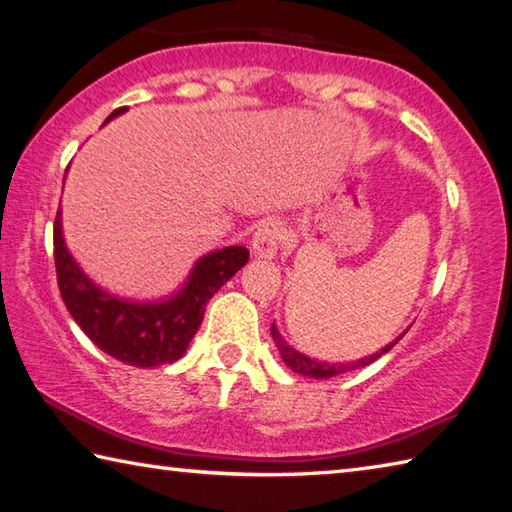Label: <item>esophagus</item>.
I'll list each match as a JSON object with an SVG mask.
<instances>
[{"label":"esophagus","mask_w":512,"mask_h":512,"mask_svg":"<svg viewBox=\"0 0 512 512\" xmlns=\"http://www.w3.org/2000/svg\"><path fill=\"white\" fill-rule=\"evenodd\" d=\"M283 238H285L283 223L274 221V218H267V221H263L256 227V232L252 236L254 256L271 260L278 254V247L283 243Z\"/></svg>","instance_id":"obj_1"}]
</instances>
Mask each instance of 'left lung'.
Wrapping results in <instances>:
<instances>
[{
    "instance_id": "obj_1",
    "label": "left lung",
    "mask_w": 512,
    "mask_h": 512,
    "mask_svg": "<svg viewBox=\"0 0 512 512\" xmlns=\"http://www.w3.org/2000/svg\"><path fill=\"white\" fill-rule=\"evenodd\" d=\"M406 333V331H404ZM404 333H400L398 338L391 340L389 344H384V347L380 351L371 353V356H364L360 360H351V362H327V360H318V358H309L305 356V353L298 351L291 347V344L283 338V333L278 331L276 322H271V338H274L276 347H278V353L280 358H283V362L287 364V367L294 371V373H300V375H307V378H316V380H329L333 378V375H340V373H347V371H353V369H360V367H367V364L375 362L380 356H384V353L391 351L395 344H398V340H402Z\"/></svg>"
}]
</instances>
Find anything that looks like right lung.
Masks as SVG:
<instances>
[{"instance_id":"obj_1","label":"right lung","mask_w":512,"mask_h":512,"mask_svg":"<svg viewBox=\"0 0 512 512\" xmlns=\"http://www.w3.org/2000/svg\"><path fill=\"white\" fill-rule=\"evenodd\" d=\"M125 110H114L106 123ZM247 258V249L238 245L214 249L196 260L185 283L170 296L125 298L110 294L81 269L66 245L61 210L55 218V267L66 309L103 353L139 369L172 364L183 356L201 327L207 300L245 267Z\"/></svg>"}]
</instances>
